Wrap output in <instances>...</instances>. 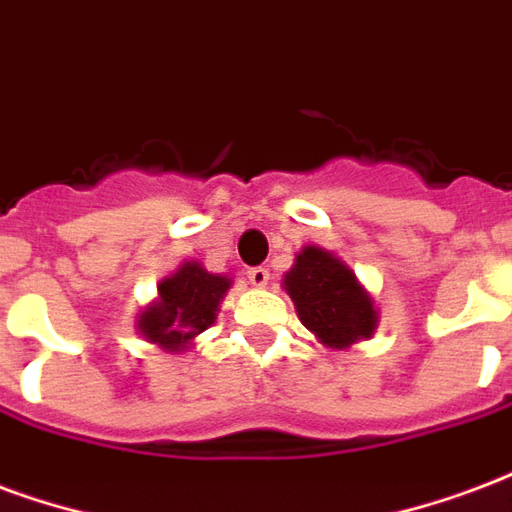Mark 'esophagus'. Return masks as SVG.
<instances>
[{"label":"esophagus","mask_w":512,"mask_h":512,"mask_svg":"<svg viewBox=\"0 0 512 512\" xmlns=\"http://www.w3.org/2000/svg\"><path fill=\"white\" fill-rule=\"evenodd\" d=\"M246 279H249V282H252L255 287H266L268 285V268H263V266L249 268V271H246Z\"/></svg>","instance_id":"esophagus-1"}]
</instances>
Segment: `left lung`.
I'll list each match as a JSON object with an SVG mask.
<instances>
[{
	"label": "left lung",
	"mask_w": 512,
	"mask_h": 512,
	"mask_svg": "<svg viewBox=\"0 0 512 512\" xmlns=\"http://www.w3.org/2000/svg\"><path fill=\"white\" fill-rule=\"evenodd\" d=\"M298 320L331 350L369 339L377 328L372 295L363 290L352 268L323 246H304L285 274Z\"/></svg>",
	"instance_id": "obj_1"
}]
</instances>
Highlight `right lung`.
I'll use <instances>...</instances> for the list:
<instances>
[{"label":"right lung","mask_w":512,"mask_h":512,"mask_svg":"<svg viewBox=\"0 0 512 512\" xmlns=\"http://www.w3.org/2000/svg\"><path fill=\"white\" fill-rule=\"evenodd\" d=\"M230 279L211 274L198 260H187L176 274L157 285V301H151L135 320L138 333L162 350H187L195 336L214 325Z\"/></svg>","instance_id":"add662e5"}]
</instances>
